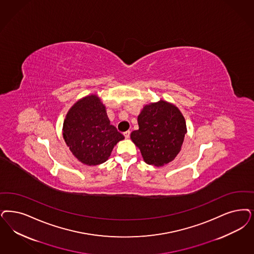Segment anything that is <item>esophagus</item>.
<instances>
[{"label": "esophagus", "instance_id": "1", "mask_svg": "<svg viewBox=\"0 0 254 254\" xmlns=\"http://www.w3.org/2000/svg\"><path fill=\"white\" fill-rule=\"evenodd\" d=\"M124 136L126 139H128L130 137V131L127 130V131L124 132Z\"/></svg>", "mask_w": 254, "mask_h": 254}]
</instances>
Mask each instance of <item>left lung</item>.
Listing matches in <instances>:
<instances>
[{
  "instance_id": "left-lung-1",
  "label": "left lung",
  "mask_w": 254,
  "mask_h": 254,
  "mask_svg": "<svg viewBox=\"0 0 254 254\" xmlns=\"http://www.w3.org/2000/svg\"><path fill=\"white\" fill-rule=\"evenodd\" d=\"M139 129L131 132L132 141L139 147L149 165L163 166L180 152L187 126L180 111L166 101L144 106L138 116Z\"/></svg>"
}]
</instances>
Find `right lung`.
<instances>
[{"mask_svg": "<svg viewBox=\"0 0 254 254\" xmlns=\"http://www.w3.org/2000/svg\"><path fill=\"white\" fill-rule=\"evenodd\" d=\"M63 135L72 154L86 165H98L125 137L110 124L105 106L95 96L75 103L66 114Z\"/></svg>", "mask_w": 254, "mask_h": 254, "instance_id": "1", "label": "right lung"}]
</instances>
